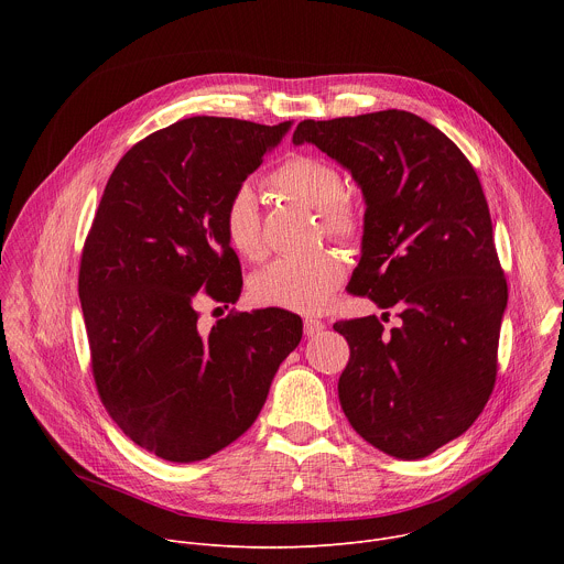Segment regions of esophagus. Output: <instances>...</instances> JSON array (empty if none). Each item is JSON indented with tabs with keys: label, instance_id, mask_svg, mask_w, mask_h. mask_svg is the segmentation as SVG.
Instances as JSON below:
<instances>
[{
	"label": "esophagus",
	"instance_id": "34e87169",
	"mask_svg": "<svg viewBox=\"0 0 564 564\" xmlns=\"http://www.w3.org/2000/svg\"><path fill=\"white\" fill-rule=\"evenodd\" d=\"M324 328H326L324 321L312 318V316H305V318H303V333H305V337H314V335H318Z\"/></svg>",
	"mask_w": 564,
	"mask_h": 564
}]
</instances>
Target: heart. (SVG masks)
Masks as SVG:
<instances>
[{
  "label": "heart",
  "instance_id": "b5f03b06",
  "mask_svg": "<svg viewBox=\"0 0 564 564\" xmlns=\"http://www.w3.org/2000/svg\"><path fill=\"white\" fill-rule=\"evenodd\" d=\"M272 183L285 196L316 209L321 229L328 238L344 246L359 238L361 218L344 196L341 172L328 160L307 153L292 155L272 174ZM220 223L229 248L240 259H263L265 243L261 236L259 198L248 183L231 189L223 205ZM344 276V263L335 252L279 259L250 279V296L265 307L316 314L333 303Z\"/></svg>",
  "mask_w": 564,
  "mask_h": 564
}]
</instances>
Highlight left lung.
Instances as JSON below:
<instances>
[{
    "label": "left lung",
    "mask_w": 564,
    "mask_h": 564,
    "mask_svg": "<svg viewBox=\"0 0 564 564\" xmlns=\"http://www.w3.org/2000/svg\"><path fill=\"white\" fill-rule=\"evenodd\" d=\"M312 142L350 170L366 198L350 294L397 307L401 324L337 321L350 359L339 401L375 448L420 459L459 437L496 386L507 307L489 205L459 147L409 111L303 120Z\"/></svg>",
    "instance_id": "obj_1"
}]
</instances>
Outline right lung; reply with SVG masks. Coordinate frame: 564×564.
<instances>
[{
  "mask_svg": "<svg viewBox=\"0 0 564 564\" xmlns=\"http://www.w3.org/2000/svg\"><path fill=\"white\" fill-rule=\"evenodd\" d=\"M290 122L196 116L135 142L116 165L79 261L91 370L140 448L198 462L259 417L303 328L292 312H229L198 333L196 301L236 303L240 263L223 205Z\"/></svg>",
  "mask_w": 564,
  "mask_h": 564,
  "instance_id": "1",
  "label": "right lung"
}]
</instances>
